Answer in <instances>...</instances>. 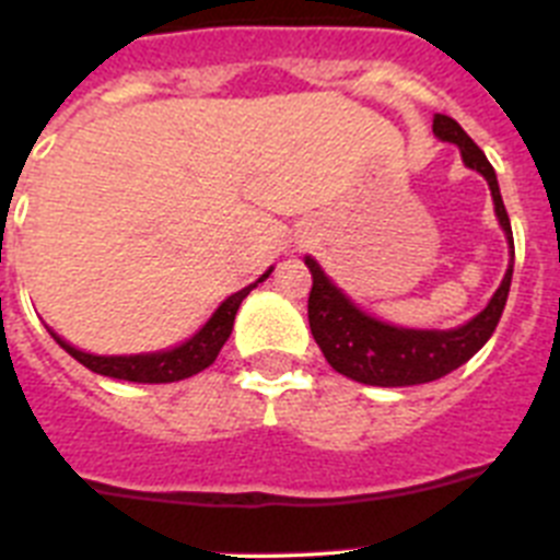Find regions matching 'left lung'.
Returning <instances> with one entry per match:
<instances>
[{
	"mask_svg": "<svg viewBox=\"0 0 560 560\" xmlns=\"http://www.w3.org/2000/svg\"><path fill=\"white\" fill-rule=\"evenodd\" d=\"M432 131L443 142L459 145L465 165L482 173L488 187H491L497 219L508 235V244H511V266L504 271L502 285L491 296V303L485 305L471 323L452 330H412L378 323V319L355 308L348 296L341 294V289L330 283L328 275L319 269L314 257H305V266L314 277L308 294L311 334H314L316 345L336 373L348 375L359 384H370V387H415V384H429V381H438L457 370L482 348L485 341L491 339L499 319H502L508 291H511L513 230L508 210H504L502 192H499L497 173H493L491 162L485 160L477 142L459 128L457 120H452L446 114H434Z\"/></svg>",
	"mask_w": 560,
	"mask_h": 560,
	"instance_id": "left-lung-1",
	"label": "left lung"
}]
</instances>
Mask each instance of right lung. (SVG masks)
Wrapping results in <instances>:
<instances>
[{"label": "right lung", "mask_w": 560, "mask_h": 560, "mask_svg": "<svg viewBox=\"0 0 560 560\" xmlns=\"http://www.w3.org/2000/svg\"><path fill=\"white\" fill-rule=\"evenodd\" d=\"M271 275V269L266 271L257 283H264L266 277ZM257 283L246 285L237 294L226 296L224 303L219 305V311L210 316V323L199 330V334L187 339L185 345L173 350H160V353H142V355H92L83 353V350L72 348L69 341H63L61 336L52 334V339L67 350L75 361H81L83 368H89L92 373L108 375V378L120 381H137V384H171V381L190 378V375L201 373L205 368H210L215 355L221 353L224 341L230 339L232 323H235V314L244 303V296L255 289Z\"/></svg>", "instance_id": "add662e5"}]
</instances>
